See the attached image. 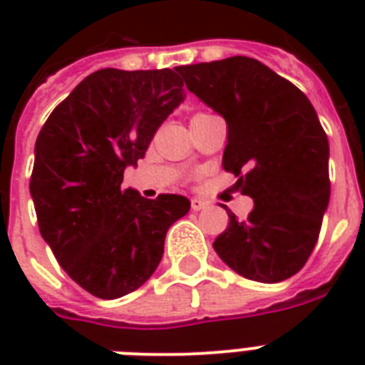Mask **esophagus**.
I'll return each instance as SVG.
<instances>
[{
	"label": "esophagus",
	"mask_w": 365,
	"mask_h": 365,
	"mask_svg": "<svg viewBox=\"0 0 365 365\" xmlns=\"http://www.w3.org/2000/svg\"><path fill=\"white\" fill-rule=\"evenodd\" d=\"M208 202H206L205 199H197V197H195V199H191V210H195V212H200V210H205V208H208Z\"/></svg>",
	"instance_id": "obj_1"
}]
</instances>
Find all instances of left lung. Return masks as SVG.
<instances>
[{
  "label": "left lung",
  "mask_w": 365,
  "mask_h": 365,
  "mask_svg": "<svg viewBox=\"0 0 365 365\" xmlns=\"http://www.w3.org/2000/svg\"><path fill=\"white\" fill-rule=\"evenodd\" d=\"M191 93L227 123L223 168L239 176L254 210L214 250L240 277L282 282L305 265L329 202V143L294 83L248 56L178 66Z\"/></svg>",
  "instance_id": "8db88e82"
}]
</instances>
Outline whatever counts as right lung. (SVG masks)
<instances>
[{
  "label": "right lung",
  "instance_id": "obj_1",
  "mask_svg": "<svg viewBox=\"0 0 365 365\" xmlns=\"http://www.w3.org/2000/svg\"><path fill=\"white\" fill-rule=\"evenodd\" d=\"M185 98L172 70H98L60 102L36 142L30 193L43 240L88 294L117 299L159 267L182 195L143 199L123 189L163 121Z\"/></svg>",
  "mask_w": 365,
  "mask_h": 365
}]
</instances>
